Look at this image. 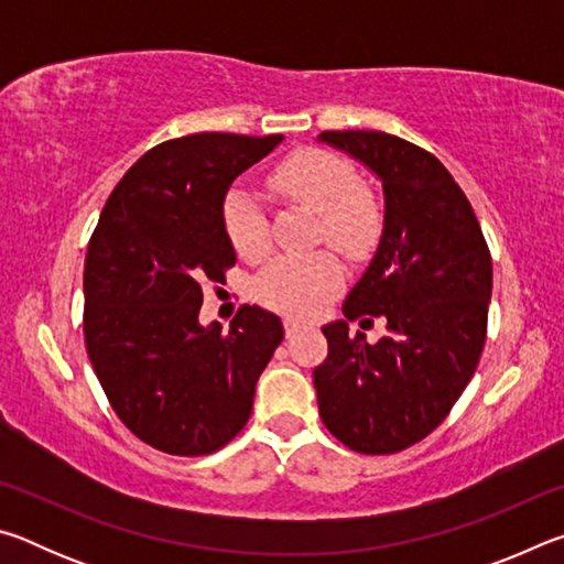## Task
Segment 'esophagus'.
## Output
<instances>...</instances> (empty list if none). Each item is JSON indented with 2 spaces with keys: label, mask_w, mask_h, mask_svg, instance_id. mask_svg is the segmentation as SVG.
<instances>
[{
  "label": "esophagus",
  "mask_w": 564,
  "mask_h": 564,
  "mask_svg": "<svg viewBox=\"0 0 564 564\" xmlns=\"http://www.w3.org/2000/svg\"><path fill=\"white\" fill-rule=\"evenodd\" d=\"M283 328H285V336H293V333L301 328V321H295V318H283Z\"/></svg>",
  "instance_id": "1"
}]
</instances>
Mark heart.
<instances>
[{
  "mask_svg": "<svg viewBox=\"0 0 564 564\" xmlns=\"http://www.w3.org/2000/svg\"><path fill=\"white\" fill-rule=\"evenodd\" d=\"M281 196L321 214V238L346 259H366L373 251L383 218L378 204L360 191L358 171L346 159L323 149H301L273 171ZM221 221L228 243L246 261L269 253L271 234L265 214L251 191L234 186L224 196ZM340 285V265L330 253H285L259 273L253 293L263 305L291 316H313Z\"/></svg>",
  "mask_w": 564,
  "mask_h": 564,
  "instance_id": "1",
  "label": "heart"
}]
</instances>
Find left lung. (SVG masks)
Instances as JSON below:
<instances>
[{"label": "left lung", "instance_id": "obj_1", "mask_svg": "<svg viewBox=\"0 0 564 564\" xmlns=\"http://www.w3.org/2000/svg\"><path fill=\"white\" fill-rule=\"evenodd\" d=\"M321 141L383 181L386 221L373 261L343 303L346 321L323 326L328 358L313 370L318 413L350 451L400 453L443 423L480 362L490 248L463 188L431 151L383 131H323ZM362 315L389 321L373 347L347 330Z\"/></svg>", "mask_w": 564, "mask_h": 564}]
</instances>
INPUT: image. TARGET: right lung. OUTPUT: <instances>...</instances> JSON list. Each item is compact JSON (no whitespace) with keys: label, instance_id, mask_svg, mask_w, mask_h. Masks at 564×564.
Segmentation results:
<instances>
[{"label":"right lung","instance_id":"obj_1","mask_svg":"<svg viewBox=\"0 0 564 564\" xmlns=\"http://www.w3.org/2000/svg\"><path fill=\"white\" fill-rule=\"evenodd\" d=\"M275 137L188 133L149 149L111 191L84 261V343L113 413L169 455H208L251 417L279 316L241 305L204 328L202 283L236 263L221 204Z\"/></svg>","mask_w":564,"mask_h":564}]
</instances>
